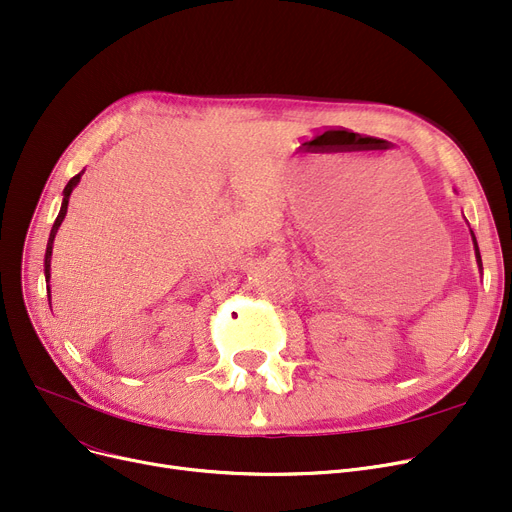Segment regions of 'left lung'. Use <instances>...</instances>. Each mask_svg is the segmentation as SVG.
<instances>
[{
  "mask_svg": "<svg viewBox=\"0 0 512 512\" xmlns=\"http://www.w3.org/2000/svg\"><path fill=\"white\" fill-rule=\"evenodd\" d=\"M471 236H473V245H475V257H477V263H479V270H481V255H479V247H477V240H475V234L471 230Z\"/></svg>",
  "mask_w": 512,
  "mask_h": 512,
  "instance_id": "8db88e82",
  "label": "left lung"
}]
</instances>
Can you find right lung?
Segmentation results:
<instances>
[{"instance_id":"1","label":"right lung","mask_w":512,"mask_h":512,"mask_svg":"<svg viewBox=\"0 0 512 512\" xmlns=\"http://www.w3.org/2000/svg\"><path fill=\"white\" fill-rule=\"evenodd\" d=\"M83 172H85V170H83ZM83 172L76 174L74 178H70V182H68V184H66V188H64V201H62V207H60V213H58L56 222H53V226H51L49 240H47V251H45V282H49V278H51V274H49V267H51V249H53V240H56L58 228H60V224H62V222H64V218H66V211H68V199H70L72 188L80 182V176H83Z\"/></svg>"}]
</instances>
